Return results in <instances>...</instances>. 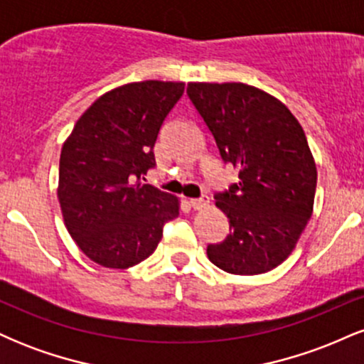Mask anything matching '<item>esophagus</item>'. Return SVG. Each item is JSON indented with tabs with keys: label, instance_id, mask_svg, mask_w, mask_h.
Returning a JSON list of instances; mask_svg holds the SVG:
<instances>
[{
	"label": "esophagus",
	"instance_id": "esophagus-1",
	"mask_svg": "<svg viewBox=\"0 0 364 364\" xmlns=\"http://www.w3.org/2000/svg\"><path fill=\"white\" fill-rule=\"evenodd\" d=\"M208 203V200L205 196H202V198H190L188 200V205H190L193 210H200V208H203Z\"/></svg>",
	"mask_w": 364,
	"mask_h": 364
}]
</instances>
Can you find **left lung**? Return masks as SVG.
<instances>
[{
  "mask_svg": "<svg viewBox=\"0 0 364 364\" xmlns=\"http://www.w3.org/2000/svg\"><path fill=\"white\" fill-rule=\"evenodd\" d=\"M188 99L237 183L214 195L229 220L207 246L224 272H269L289 257L311 217L316 168L301 124L281 101L246 83H188Z\"/></svg>",
  "mask_w": 364,
  "mask_h": 364,
  "instance_id": "1",
  "label": "left lung"
}]
</instances>
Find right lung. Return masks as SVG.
Returning <instances> with one entry per match:
<instances>
[{
    "instance_id": "right-lung-1",
    "label": "right lung",
    "mask_w": 364,
    "mask_h": 364,
    "mask_svg": "<svg viewBox=\"0 0 364 364\" xmlns=\"http://www.w3.org/2000/svg\"><path fill=\"white\" fill-rule=\"evenodd\" d=\"M185 92L183 82L128 83L99 97L80 116L60 157L58 198L66 229L90 260L128 269L149 258L178 200L145 174L154 145Z\"/></svg>"
}]
</instances>
